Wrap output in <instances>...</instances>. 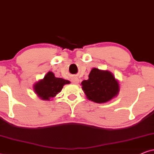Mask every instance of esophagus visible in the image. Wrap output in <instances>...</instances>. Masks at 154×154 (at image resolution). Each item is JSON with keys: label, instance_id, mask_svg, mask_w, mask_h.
<instances>
[{"label": "esophagus", "instance_id": "1", "mask_svg": "<svg viewBox=\"0 0 154 154\" xmlns=\"http://www.w3.org/2000/svg\"><path fill=\"white\" fill-rule=\"evenodd\" d=\"M72 82L74 84H78L79 83V79L77 78H74L72 79Z\"/></svg>", "mask_w": 154, "mask_h": 154}]
</instances>
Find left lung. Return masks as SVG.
<instances>
[{"instance_id":"left-lung-1","label":"left lung","mask_w":154,"mask_h":154,"mask_svg":"<svg viewBox=\"0 0 154 154\" xmlns=\"http://www.w3.org/2000/svg\"><path fill=\"white\" fill-rule=\"evenodd\" d=\"M81 85L87 99L96 103L107 102L119 91V84L113 74L97 68L91 69L89 79L83 80Z\"/></svg>"}]
</instances>
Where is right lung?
<instances>
[{"label":"right lung","instance_id":"add662e5","mask_svg":"<svg viewBox=\"0 0 154 154\" xmlns=\"http://www.w3.org/2000/svg\"><path fill=\"white\" fill-rule=\"evenodd\" d=\"M69 83V81L55 77L53 72H48L43 79L35 84L33 89L41 100H50L60 92L64 85Z\"/></svg>","mask_w":154,"mask_h":154}]
</instances>
